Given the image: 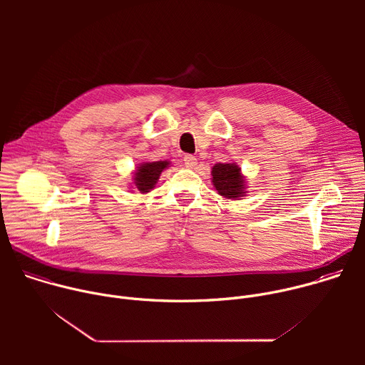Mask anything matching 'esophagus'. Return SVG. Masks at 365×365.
Segmentation results:
<instances>
[{
  "mask_svg": "<svg viewBox=\"0 0 365 365\" xmlns=\"http://www.w3.org/2000/svg\"><path fill=\"white\" fill-rule=\"evenodd\" d=\"M183 163L186 165V168H195L197 165V159L192 154H186L183 158Z\"/></svg>",
  "mask_w": 365,
  "mask_h": 365,
  "instance_id": "esophagus-1",
  "label": "esophagus"
}]
</instances>
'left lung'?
Instances as JSON below:
<instances>
[{
	"instance_id": "obj_1",
	"label": "left lung",
	"mask_w": 365,
	"mask_h": 365,
	"mask_svg": "<svg viewBox=\"0 0 365 365\" xmlns=\"http://www.w3.org/2000/svg\"><path fill=\"white\" fill-rule=\"evenodd\" d=\"M212 182L220 195L228 199L244 196V178L237 165L218 163L212 168Z\"/></svg>"
}]
</instances>
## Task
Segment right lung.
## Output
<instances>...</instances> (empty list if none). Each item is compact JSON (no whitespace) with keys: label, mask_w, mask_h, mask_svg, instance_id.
<instances>
[{"label":"right lung","mask_w":365,"mask_h":365,"mask_svg":"<svg viewBox=\"0 0 365 365\" xmlns=\"http://www.w3.org/2000/svg\"><path fill=\"white\" fill-rule=\"evenodd\" d=\"M169 166V162H151V163H143L137 172L134 173V183L135 187L141 192H150L154 185L158 183L160 173Z\"/></svg>","instance_id":"right-lung-1"}]
</instances>
